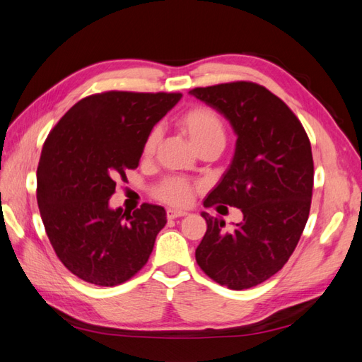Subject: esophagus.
Instances as JSON below:
<instances>
[{"mask_svg":"<svg viewBox=\"0 0 362 362\" xmlns=\"http://www.w3.org/2000/svg\"><path fill=\"white\" fill-rule=\"evenodd\" d=\"M189 213L184 210H175V208H169L168 210V218H178V217H184L187 216Z\"/></svg>","mask_w":362,"mask_h":362,"instance_id":"1","label":"esophagus"}]
</instances>
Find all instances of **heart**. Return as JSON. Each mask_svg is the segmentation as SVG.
I'll use <instances>...</instances> for the list:
<instances>
[{
  "instance_id": "b5f03b06",
  "label": "heart",
  "mask_w": 362,
  "mask_h": 362,
  "mask_svg": "<svg viewBox=\"0 0 362 362\" xmlns=\"http://www.w3.org/2000/svg\"><path fill=\"white\" fill-rule=\"evenodd\" d=\"M177 125L182 133L190 139L193 146L201 151L208 146L225 145V127L218 115L205 105H196L185 110L178 116ZM160 141V131L157 128L151 129L141 148L144 157H151ZM154 196L170 205H187L193 198V187L189 181L178 177H170L163 180L154 189Z\"/></svg>"
}]
</instances>
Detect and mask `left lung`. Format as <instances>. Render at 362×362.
<instances>
[{"label":"left lung","instance_id":"obj_1","mask_svg":"<svg viewBox=\"0 0 362 362\" xmlns=\"http://www.w3.org/2000/svg\"><path fill=\"white\" fill-rule=\"evenodd\" d=\"M189 93L223 115L237 134L233 161L204 205L223 204L243 213L231 231L223 218L201 213L206 233L196 262L221 286L255 287L284 267L308 221L314 181L310 139L287 104L259 84L235 81Z\"/></svg>","mask_w":362,"mask_h":362}]
</instances>
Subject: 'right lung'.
Here are the masks:
<instances>
[{"instance_id": "add662e5", "label": "right lung", "mask_w": 362, "mask_h": 362, "mask_svg": "<svg viewBox=\"0 0 362 362\" xmlns=\"http://www.w3.org/2000/svg\"><path fill=\"white\" fill-rule=\"evenodd\" d=\"M181 93L104 92L83 98L48 134L37 166V205L59 259L101 287L133 278L166 225L160 205L110 208L116 181L136 169L149 131Z\"/></svg>"}]
</instances>
